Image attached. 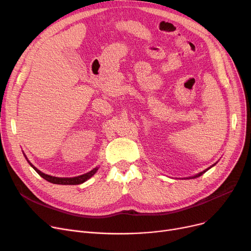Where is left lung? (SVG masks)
Returning a JSON list of instances; mask_svg holds the SVG:
<instances>
[{"label": "left lung", "instance_id": "obj_1", "mask_svg": "<svg viewBox=\"0 0 251 251\" xmlns=\"http://www.w3.org/2000/svg\"><path fill=\"white\" fill-rule=\"evenodd\" d=\"M213 166H214V165H213ZM213 166H212V167H213ZM208 169H209V168H208ZM208 169H206V170H204V171H203V172H201V173H200V174H197V175H195V176H194V177H192V178H196V177H200V176H201V175H202V174H204V173H205V172H206V171H207V170H208Z\"/></svg>", "mask_w": 251, "mask_h": 251}]
</instances>
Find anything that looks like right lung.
<instances>
[{
    "mask_svg": "<svg viewBox=\"0 0 251 251\" xmlns=\"http://www.w3.org/2000/svg\"><path fill=\"white\" fill-rule=\"evenodd\" d=\"M29 165L36 171V173L39 176H42L45 180H47L50 183H54V184H62V185H77V184H81V183L85 182L87 179H89L92 175L96 174V172L98 171V168H96L94 170H91L90 172L83 174L81 176H77V177H73V178H59V177H52V176L47 175V174L41 172L38 169H36L32 164L29 163Z\"/></svg>",
    "mask_w": 251,
    "mask_h": 251,
    "instance_id": "right-lung-1",
    "label": "right lung"
}]
</instances>
